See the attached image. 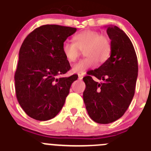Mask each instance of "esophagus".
<instances>
[{
    "instance_id": "34e87169",
    "label": "esophagus",
    "mask_w": 151,
    "mask_h": 151,
    "mask_svg": "<svg viewBox=\"0 0 151 151\" xmlns=\"http://www.w3.org/2000/svg\"><path fill=\"white\" fill-rule=\"evenodd\" d=\"M83 74H78V79H79V80H81H81L83 79Z\"/></svg>"
}]
</instances>
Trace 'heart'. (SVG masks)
<instances>
[{
  "mask_svg": "<svg viewBox=\"0 0 151 151\" xmlns=\"http://www.w3.org/2000/svg\"><path fill=\"white\" fill-rule=\"evenodd\" d=\"M73 42H65L62 44L61 50L65 58L69 62H74L83 49L86 57L73 67L72 70L75 73H84L97 62L103 64L111 55L112 44L109 38L101 35L96 30L86 29L76 34Z\"/></svg>",
  "mask_w": 151,
  "mask_h": 151,
  "instance_id": "obj_1",
  "label": "heart"
}]
</instances>
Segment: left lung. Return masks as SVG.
<instances>
[{"mask_svg":"<svg viewBox=\"0 0 151 151\" xmlns=\"http://www.w3.org/2000/svg\"><path fill=\"white\" fill-rule=\"evenodd\" d=\"M106 27L112 44L111 55L83 78L86 84L83 97L86 111L99 124L113 122L124 115L134 95L138 72L137 55L130 39L116 26ZM92 76L104 82L98 83Z\"/></svg>","mask_w":151,"mask_h":151,"instance_id":"obj_1","label":"left lung"}]
</instances>
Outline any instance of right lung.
I'll list each match as a JSON object with an SVG mask.
<instances>
[{
	"instance_id": "1",
	"label": "right lung",
	"mask_w": 151,
	"mask_h": 151,
	"mask_svg": "<svg viewBox=\"0 0 151 151\" xmlns=\"http://www.w3.org/2000/svg\"><path fill=\"white\" fill-rule=\"evenodd\" d=\"M76 31L72 27L44 25L24 39L14 80L18 102L29 117L47 121L62 109L70 86L78 76L61 77L70 68L61 47Z\"/></svg>"
}]
</instances>
